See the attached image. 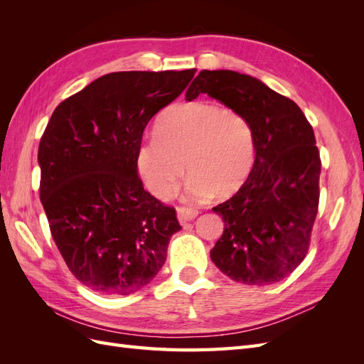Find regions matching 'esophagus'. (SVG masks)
<instances>
[{
    "instance_id": "obj_1",
    "label": "esophagus",
    "mask_w": 364,
    "mask_h": 364,
    "mask_svg": "<svg viewBox=\"0 0 364 364\" xmlns=\"http://www.w3.org/2000/svg\"><path fill=\"white\" fill-rule=\"evenodd\" d=\"M197 214H199V211L194 208H185V206L178 208V217H179L181 223L191 222V220H194L197 217Z\"/></svg>"
}]
</instances>
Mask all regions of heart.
<instances>
[{"mask_svg":"<svg viewBox=\"0 0 364 364\" xmlns=\"http://www.w3.org/2000/svg\"><path fill=\"white\" fill-rule=\"evenodd\" d=\"M155 134L141 141L138 170L149 190L165 199L185 173L186 194L203 200L230 196L246 183L255 164V139L245 115L209 102L178 103L164 111Z\"/></svg>","mask_w":364,"mask_h":364,"instance_id":"obj_1","label":"heart"}]
</instances>
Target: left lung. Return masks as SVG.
I'll use <instances>...</instances> for the list:
<instances>
[{
	"mask_svg": "<svg viewBox=\"0 0 364 364\" xmlns=\"http://www.w3.org/2000/svg\"><path fill=\"white\" fill-rule=\"evenodd\" d=\"M199 94L245 115L255 139L249 179L213 208L225 230L211 259L237 282H279L304 261L317 215L322 162L313 127L293 100L246 74L203 70L185 97Z\"/></svg>",
	"mask_w": 364,
	"mask_h": 364,
	"instance_id": "left-lung-1",
	"label": "left lung"
}]
</instances>
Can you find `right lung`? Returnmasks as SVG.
<instances>
[{"label": "right lung", "instance_id": "1", "mask_svg": "<svg viewBox=\"0 0 364 364\" xmlns=\"http://www.w3.org/2000/svg\"><path fill=\"white\" fill-rule=\"evenodd\" d=\"M185 71L102 75L67 100L39 142L41 202L60 255L85 287L127 296L147 285L182 229L142 186L136 151L151 117L194 77Z\"/></svg>", "mask_w": 364, "mask_h": 364}]
</instances>
